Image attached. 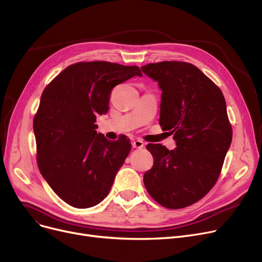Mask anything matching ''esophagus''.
Instances as JSON below:
<instances>
[{
    "label": "esophagus",
    "instance_id": "esophagus-1",
    "mask_svg": "<svg viewBox=\"0 0 262 262\" xmlns=\"http://www.w3.org/2000/svg\"><path fill=\"white\" fill-rule=\"evenodd\" d=\"M143 146H144V142L141 140H136L133 142V147H135V149H141Z\"/></svg>",
    "mask_w": 262,
    "mask_h": 262
}]
</instances>
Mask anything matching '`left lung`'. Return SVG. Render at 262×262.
I'll list each match as a JSON object with an SVG mask.
<instances>
[{
    "label": "left lung",
    "instance_id": "8db88e82",
    "mask_svg": "<svg viewBox=\"0 0 262 262\" xmlns=\"http://www.w3.org/2000/svg\"><path fill=\"white\" fill-rule=\"evenodd\" d=\"M162 91L159 124L173 135L177 147L156 143L146 149L154 158L143 176L151 197L168 209L190 206L217 181L232 129L220 88L195 65L165 61L141 67Z\"/></svg>",
    "mask_w": 262,
    "mask_h": 262
}]
</instances>
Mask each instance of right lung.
<instances>
[{
	"instance_id": "right-lung-1",
	"label": "right lung",
	"mask_w": 262,
	"mask_h": 262,
	"mask_svg": "<svg viewBox=\"0 0 262 262\" xmlns=\"http://www.w3.org/2000/svg\"><path fill=\"white\" fill-rule=\"evenodd\" d=\"M142 74L137 66L104 61L66 67L43 90L33 122L42 178L72 207H94L109 194L130 152L129 139L97 134L96 117L109 110L111 90Z\"/></svg>"
}]
</instances>
